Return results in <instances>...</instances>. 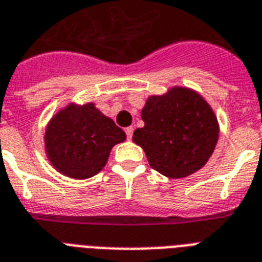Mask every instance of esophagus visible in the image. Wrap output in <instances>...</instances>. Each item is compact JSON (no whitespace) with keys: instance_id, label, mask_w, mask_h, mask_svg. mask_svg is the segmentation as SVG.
Instances as JSON below:
<instances>
[{"instance_id":"1","label":"esophagus","mask_w":262,"mask_h":262,"mask_svg":"<svg viewBox=\"0 0 262 262\" xmlns=\"http://www.w3.org/2000/svg\"><path fill=\"white\" fill-rule=\"evenodd\" d=\"M125 133H126L127 140H132V137H133V127L127 126L126 129H125Z\"/></svg>"}]
</instances>
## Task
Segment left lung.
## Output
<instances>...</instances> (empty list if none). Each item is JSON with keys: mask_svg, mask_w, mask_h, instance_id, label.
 Masks as SVG:
<instances>
[{"mask_svg": "<svg viewBox=\"0 0 262 262\" xmlns=\"http://www.w3.org/2000/svg\"><path fill=\"white\" fill-rule=\"evenodd\" d=\"M144 126L133 141L143 148L154 170L167 178H185L203 168L219 140V122L209 103L187 87L175 85L151 95L141 110Z\"/></svg>", "mask_w": 262, "mask_h": 262, "instance_id": "obj_1", "label": "left lung"}]
</instances>
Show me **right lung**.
Returning a JSON list of instances; mask_svg holds the SVG:
<instances>
[{
    "instance_id": "add662e5",
    "label": "right lung",
    "mask_w": 262,
    "mask_h": 262,
    "mask_svg": "<svg viewBox=\"0 0 262 262\" xmlns=\"http://www.w3.org/2000/svg\"><path fill=\"white\" fill-rule=\"evenodd\" d=\"M125 132L95 107L72 102L55 113L45 132V152L51 166L65 177L87 179L102 171Z\"/></svg>"
}]
</instances>
